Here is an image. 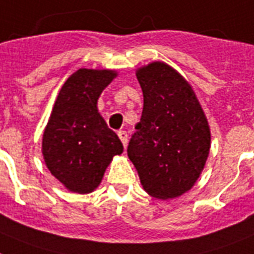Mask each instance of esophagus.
<instances>
[{"mask_svg":"<svg viewBox=\"0 0 254 254\" xmlns=\"http://www.w3.org/2000/svg\"><path fill=\"white\" fill-rule=\"evenodd\" d=\"M117 134H119V138H120L121 142H123L124 147H127V131L120 130Z\"/></svg>","mask_w":254,"mask_h":254,"instance_id":"obj_1","label":"esophagus"}]
</instances>
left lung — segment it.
Wrapping results in <instances>:
<instances>
[{"mask_svg":"<svg viewBox=\"0 0 254 254\" xmlns=\"http://www.w3.org/2000/svg\"><path fill=\"white\" fill-rule=\"evenodd\" d=\"M143 92L141 121L127 146L148 194L179 197L201 175L210 151V127L190 84L164 63L137 70Z\"/></svg>","mask_w":254,"mask_h":254,"instance_id":"1","label":"left lung"}]
</instances>
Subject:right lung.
Instances as JSON below:
<instances>
[{
	"label": "right lung",
	"mask_w": 254,
	"mask_h": 254,
	"mask_svg": "<svg viewBox=\"0 0 254 254\" xmlns=\"http://www.w3.org/2000/svg\"><path fill=\"white\" fill-rule=\"evenodd\" d=\"M117 75L113 70L79 69L64 83L43 134L51 174L74 193H91L124 151L117 134L98 112V99Z\"/></svg>",
	"instance_id": "add662e5"
}]
</instances>
